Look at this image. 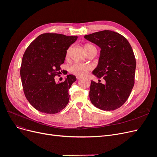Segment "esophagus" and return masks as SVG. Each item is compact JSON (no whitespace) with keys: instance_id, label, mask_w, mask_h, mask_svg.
I'll return each mask as SVG.
<instances>
[{"instance_id":"1","label":"esophagus","mask_w":157,"mask_h":157,"mask_svg":"<svg viewBox=\"0 0 157 157\" xmlns=\"http://www.w3.org/2000/svg\"><path fill=\"white\" fill-rule=\"evenodd\" d=\"M77 77V80H79V79L81 78V77H79V76H77V77Z\"/></svg>"}]
</instances>
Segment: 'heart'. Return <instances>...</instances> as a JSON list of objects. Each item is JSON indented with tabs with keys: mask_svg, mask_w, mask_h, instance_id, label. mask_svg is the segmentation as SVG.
I'll list each match as a JSON object with an SVG mask.
<instances>
[{
	"mask_svg": "<svg viewBox=\"0 0 157 157\" xmlns=\"http://www.w3.org/2000/svg\"><path fill=\"white\" fill-rule=\"evenodd\" d=\"M90 46H94L91 44H86L84 46V48H88ZM69 50H67V56L69 54ZM92 69V67L90 65H83L81 63H75L73 65H71L69 68V71L71 73L74 74L77 76H79V77H83L89 71Z\"/></svg>",
	"mask_w": 157,
	"mask_h": 157,
	"instance_id": "heart-1",
	"label": "heart"
}]
</instances>
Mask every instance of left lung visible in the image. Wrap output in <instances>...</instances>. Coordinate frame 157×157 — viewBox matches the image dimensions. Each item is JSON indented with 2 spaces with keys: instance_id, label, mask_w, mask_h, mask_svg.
Segmentation results:
<instances>
[{
  "instance_id": "left-lung-1",
  "label": "left lung",
  "mask_w": 157,
  "mask_h": 157,
  "mask_svg": "<svg viewBox=\"0 0 157 157\" xmlns=\"http://www.w3.org/2000/svg\"><path fill=\"white\" fill-rule=\"evenodd\" d=\"M84 37L101 48L92 74L105 80V84L92 80L90 101L101 110H115L126 101L134 85L136 62L131 45L124 36L109 30Z\"/></svg>"
}]
</instances>
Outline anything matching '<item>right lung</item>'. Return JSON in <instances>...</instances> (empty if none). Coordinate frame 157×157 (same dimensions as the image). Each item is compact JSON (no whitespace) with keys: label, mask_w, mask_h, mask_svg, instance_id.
Here are the masks:
<instances>
[{"label":"right lung","mask_w":157,"mask_h":157,"mask_svg":"<svg viewBox=\"0 0 157 157\" xmlns=\"http://www.w3.org/2000/svg\"><path fill=\"white\" fill-rule=\"evenodd\" d=\"M77 38L44 33L31 42L23 54L20 69L23 92L39 111L55 114L68 104L69 90L77 78L69 75L63 82L56 83L54 77L60 73L67 50Z\"/></svg>","instance_id":"1"}]
</instances>
